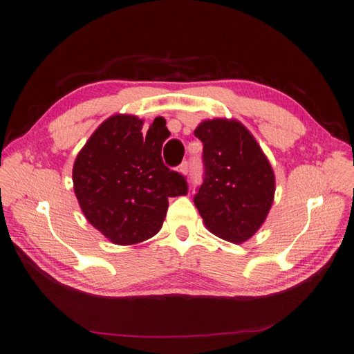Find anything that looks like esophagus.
Segmentation results:
<instances>
[{"label": "esophagus", "instance_id": "1", "mask_svg": "<svg viewBox=\"0 0 354 354\" xmlns=\"http://www.w3.org/2000/svg\"><path fill=\"white\" fill-rule=\"evenodd\" d=\"M178 169H180V172H183V174H187V171H189V162L183 160L182 165L178 167Z\"/></svg>", "mask_w": 354, "mask_h": 354}]
</instances>
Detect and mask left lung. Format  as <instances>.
Returning a JSON list of instances; mask_svg holds the SVG:
<instances>
[{
  "label": "left lung",
  "mask_w": 354,
  "mask_h": 354,
  "mask_svg": "<svg viewBox=\"0 0 354 354\" xmlns=\"http://www.w3.org/2000/svg\"><path fill=\"white\" fill-rule=\"evenodd\" d=\"M203 183L194 195L207 229L230 242H245L259 230L274 198V172L251 133L238 121L201 122Z\"/></svg>",
  "instance_id": "obj_1"
}]
</instances>
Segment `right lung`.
Listing matches in <instances>:
<instances>
[{
    "label": "right lung",
    "instance_id": "1",
    "mask_svg": "<svg viewBox=\"0 0 354 354\" xmlns=\"http://www.w3.org/2000/svg\"><path fill=\"white\" fill-rule=\"evenodd\" d=\"M142 124L136 116H111L74 163V191L84 216L118 245L154 236L168 198L187 194L186 177L162 160V144L169 135L165 121L147 135Z\"/></svg>",
    "mask_w": 354,
    "mask_h": 354
}]
</instances>
